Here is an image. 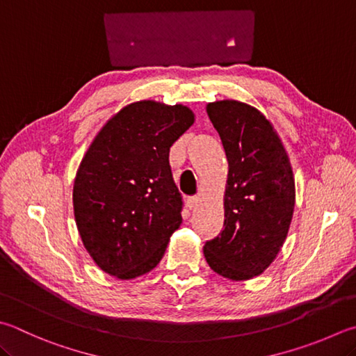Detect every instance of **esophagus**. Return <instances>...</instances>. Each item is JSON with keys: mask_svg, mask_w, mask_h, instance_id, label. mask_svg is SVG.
<instances>
[{"mask_svg": "<svg viewBox=\"0 0 356 356\" xmlns=\"http://www.w3.org/2000/svg\"><path fill=\"white\" fill-rule=\"evenodd\" d=\"M198 201H200L198 195H192V197H187L186 204H187V207H189V209H193V207H197Z\"/></svg>", "mask_w": 356, "mask_h": 356, "instance_id": "obj_1", "label": "esophagus"}]
</instances>
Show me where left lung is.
I'll return each mask as SVG.
<instances>
[{"label": "left lung", "instance_id": "obj_1", "mask_svg": "<svg viewBox=\"0 0 356 356\" xmlns=\"http://www.w3.org/2000/svg\"><path fill=\"white\" fill-rule=\"evenodd\" d=\"M229 172L225 223L204 243L213 271L231 280L264 273L282 248L294 209V179L282 143L266 118L237 100L207 105Z\"/></svg>", "mask_w": 356, "mask_h": 356}]
</instances>
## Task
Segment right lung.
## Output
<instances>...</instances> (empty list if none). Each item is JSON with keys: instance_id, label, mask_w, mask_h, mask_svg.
<instances>
[{"instance_id": "1", "label": "right lung", "mask_w": 356, "mask_h": 356, "mask_svg": "<svg viewBox=\"0 0 356 356\" xmlns=\"http://www.w3.org/2000/svg\"><path fill=\"white\" fill-rule=\"evenodd\" d=\"M192 124L187 106L143 100L120 110L92 140L72 203L80 237L100 270L135 279L163 259L183 221L169 153Z\"/></svg>"}]
</instances>
